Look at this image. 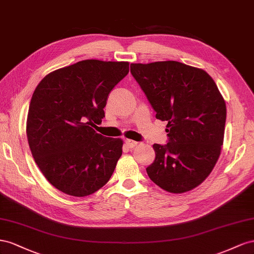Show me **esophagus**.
<instances>
[{
  "label": "esophagus",
  "instance_id": "1",
  "mask_svg": "<svg viewBox=\"0 0 254 254\" xmlns=\"http://www.w3.org/2000/svg\"><path fill=\"white\" fill-rule=\"evenodd\" d=\"M137 141L135 140H132V139H126V144L128 147V148H134L135 146H137Z\"/></svg>",
  "mask_w": 254,
  "mask_h": 254
}]
</instances>
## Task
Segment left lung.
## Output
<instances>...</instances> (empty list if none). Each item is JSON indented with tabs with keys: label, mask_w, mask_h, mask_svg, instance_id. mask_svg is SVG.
Masks as SVG:
<instances>
[{
	"label": "left lung",
	"mask_w": 254,
	"mask_h": 254,
	"mask_svg": "<svg viewBox=\"0 0 254 254\" xmlns=\"http://www.w3.org/2000/svg\"><path fill=\"white\" fill-rule=\"evenodd\" d=\"M131 73L156 113L167 121L168 142L154 143L147 173L172 193L190 191L218 161L227 118L226 102L204 70L175 62L131 64Z\"/></svg>",
	"instance_id": "obj_1"
}]
</instances>
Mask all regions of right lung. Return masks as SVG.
<instances>
[{"label": "right lung", "instance_id": "right-lung-1", "mask_svg": "<svg viewBox=\"0 0 254 254\" xmlns=\"http://www.w3.org/2000/svg\"><path fill=\"white\" fill-rule=\"evenodd\" d=\"M128 73L127 62L86 60L41 79L30 103L26 135L36 164L57 190L74 197L111 179L123 141L98 134L110 92Z\"/></svg>", "mask_w": 254, "mask_h": 254}]
</instances>
